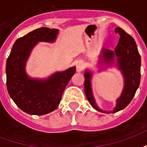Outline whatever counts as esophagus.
I'll use <instances>...</instances> for the list:
<instances>
[{"mask_svg": "<svg viewBox=\"0 0 147 147\" xmlns=\"http://www.w3.org/2000/svg\"><path fill=\"white\" fill-rule=\"evenodd\" d=\"M75 64L76 66V71L78 72H80L82 71L83 67V62L82 61H76L75 62Z\"/></svg>", "mask_w": 147, "mask_h": 147, "instance_id": "esophagus-1", "label": "esophagus"}]
</instances>
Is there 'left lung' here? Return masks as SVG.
I'll return each mask as SVG.
<instances>
[{"label": "left lung", "mask_w": 147, "mask_h": 147, "mask_svg": "<svg viewBox=\"0 0 147 147\" xmlns=\"http://www.w3.org/2000/svg\"><path fill=\"white\" fill-rule=\"evenodd\" d=\"M115 32L120 37L118 44L113 51L102 48L101 54L99 55L98 63L99 71H103L105 67H115L120 71L123 77V90L120 97L117 99L116 106L113 110L105 111L99 108L93 95L91 84L93 72L86 69L84 74V91L86 98L93 108L104 113H114L125 108L136 94L141 77V57L135 40L120 27H117Z\"/></svg>", "instance_id": "1"}]
</instances>
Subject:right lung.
<instances>
[{"label":"right lung","instance_id":"right-lung-1","mask_svg":"<svg viewBox=\"0 0 147 147\" xmlns=\"http://www.w3.org/2000/svg\"><path fill=\"white\" fill-rule=\"evenodd\" d=\"M58 29L41 27L18 38L6 62V84L11 97L21 110L30 115H45L57 108L76 67L56 71L45 79L31 78L26 71L30 53L38 42L53 43Z\"/></svg>","mask_w":147,"mask_h":147}]
</instances>
